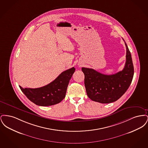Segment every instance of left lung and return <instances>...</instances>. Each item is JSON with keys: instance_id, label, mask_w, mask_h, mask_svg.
Returning <instances> with one entry per match:
<instances>
[{"instance_id": "obj_1", "label": "left lung", "mask_w": 148, "mask_h": 148, "mask_svg": "<svg viewBox=\"0 0 148 148\" xmlns=\"http://www.w3.org/2000/svg\"><path fill=\"white\" fill-rule=\"evenodd\" d=\"M125 44L126 62L122 71L112 75H105L91 68H82L84 74L87 95L92 101L103 104L113 103L118 100L129 88L134 75V66L125 42Z\"/></svg>"}]
</instances>
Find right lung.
Listing matches in <instances>:
<instances>
[{
  "instance_id": "right-lung-1",
  "label": "right lung",
  "mask_w": 148,
  "mask_h": 148,
  "mask_svg": "<svg viewBox=\"0 0 148 148\" xmlns=\"http://www.w3.org/2000/svg\"><path fill=\"white\" fill-rule=\"evenodd\" d=\"M75 69L73 67L62 72L49 84L38 88H23L22 92L37 106H47L59 103L65 97L68 85Z\"/></svg>"
}]
</instances>
